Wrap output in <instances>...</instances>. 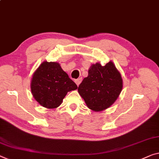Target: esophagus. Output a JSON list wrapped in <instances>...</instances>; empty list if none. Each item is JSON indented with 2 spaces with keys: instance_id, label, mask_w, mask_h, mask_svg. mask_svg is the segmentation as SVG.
<instances>
[{
  "instance_id": "esophagus-1",
  "label": "esophagus",
  "mask_w": 159,
  "mask_h": 159,
  "mask_svg": "<svg viewBox=\"0 0 159 159\" xmlns=\"http://www.w3.org/2000/svg\"><path fill=\"white\" fill-rule=\"evenodd\" d=\"M75 83H76V84H77V86H79L80 84V83H81V82H82V78H78L77 80H75Z\"/></svg>"
}]
</instances>
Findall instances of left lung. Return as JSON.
Here are the masks:
<instances>
[{"mask_svg":"<svg viewBox=\"0 0 159 159\" xmlns=\"http://www.w3.org/2000/svg\"><path fill=\"white\" fill-rule=\"evenodd\" d=\"M120 73L112 62L102 66L93 65L88 72V77L78 87V92L87 106L95 111L109 108L118 98L122 89Z\"/></svg>","mask_w":159,"mask_h":159,"instance_id":"obj_1","label":"left lung"}]
</instances>
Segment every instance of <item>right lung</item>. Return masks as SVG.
<instances>
[{"label": "right lung", "instance_id": "obj_1", "mask_svg": "<svg viewBox=\"0 0 159 159\" xmlns=\"http://www.w3.org/2000/svg\"><path fill=\"white\" fill-rule=\"evenodd\" d=\"M77 88V84L57 62H43L32 78L31 91L34 98L48 109L59 107L67 92Z\"/></svg>", "mask_w": 159, "mask_h": 159}]
</instances>
